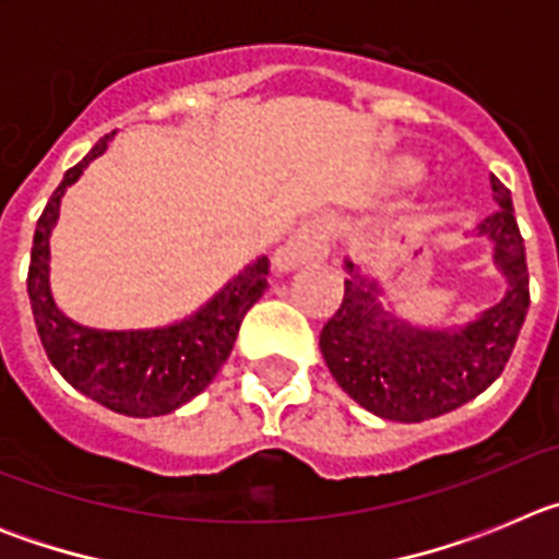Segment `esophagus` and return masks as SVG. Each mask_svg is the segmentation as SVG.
<instances>
[{
  "label": "esophagus",
  "instance_id": "obj_1",
  "mask_svg": "<svg viewBox=\"0 0 559 559\" xmlns=\"http://www.w3.org/2000/svg\"><path fill=\"white\" fill-rule=\"evenodd\" d=\"M330 251V224L324 218H313L290 235L288 243L276 251L274 269L294 271L305 263H319Z\"/></svg>",
  "mask_w": 559,
  "mask_h": 559
}]
</instances>
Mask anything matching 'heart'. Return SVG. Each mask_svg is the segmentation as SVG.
Instances as JSON below:
<instances>
[{
	"label": "heart",
	"instance_id": "heart-1",
	"mask_svg": "<svg viewBox=\"0 0 559 559\" xmlns=\"http://www.w3.org/2000/svg\"><path fill=\"white\" fill-rule=\"evenodd\" d=\"M419 165H414V162H400L397 165V176L403 181H408V185H412V181H417L419 179Z\"/></svg>",
	"mask_w": 559,
	"mask_h": 559
}]
</instances>
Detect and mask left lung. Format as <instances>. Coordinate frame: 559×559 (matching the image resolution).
Instances as JSON below:
<instances>
[{"instance_id": "left-lung-1", "label": "left lung", "mask_w": 559, "mask_h": 559, "mask_svg": "<svg viewBox=\"0 0 559 559\" xmlns=\"http://www.w3.org/2000/svg\"><path fill=\"white\" fill-rule=\"evenodd\" d=\"M498 210L473 229L492 243L501 302L453 328H419L380 305L378 280L344 260V302L319 335L330 374L344 392L394 423H423L478 397L503 372L530 310V271L512 195L492 176Z\"/></svg>"}]
</instances>
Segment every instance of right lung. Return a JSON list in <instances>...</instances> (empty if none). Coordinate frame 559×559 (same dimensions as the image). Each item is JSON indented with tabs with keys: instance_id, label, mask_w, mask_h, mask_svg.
I'll return each mask as SVG.
<instances>
[{
	"instance_id": "obj_1",
	"label": "right lung",
	"mask_w": 559,
	"mask_h": 559,
	"mask_svg": "<svg viewBox=\"0 0 559 559\" xmlns=\"http://www.w3.org/2000/svg\"><path fill=\"white\" fill-rule=\"evenodd\" d=\"M111 136H103L63 173V181L44 206L29 251V308L44 353L67 383L126 417H162L204 392L224 367L246 310L269 288V257H257L210 302L165 328L97 330L69 319L56 305L49 285V237L61 215L67 187L81 179L88 162L108 151Z\"/></svg>"
}]
</instances>
